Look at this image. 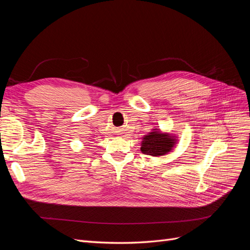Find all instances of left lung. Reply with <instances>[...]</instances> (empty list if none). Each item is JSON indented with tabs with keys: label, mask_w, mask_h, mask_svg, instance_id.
Masks as SVG:
<instances>
[{
	"label": "left lung",
	"mask_w": 250,
	"mask_h": 250,
	"mask_svg": "<svg viewBox=\"0 0 250 250\" xmlns=\"http://www.w3.org/2000/svg\"><path fill=\"white\" fill-rule=\"evenodd\" d=\"M176 144V138L169 133H163L153 129L143 138L141 151L144 154L151 156H161L167 154Z\"/></svg>",
	"instance_id": "8db88e82"
}]
</instances>
